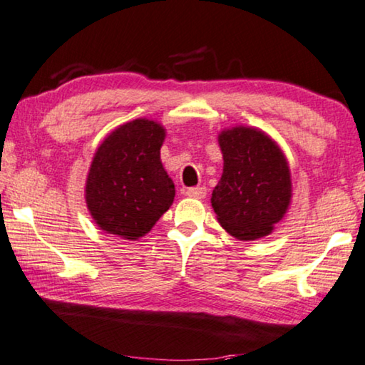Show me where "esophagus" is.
<instances>
[{
    "label": "esophagus",
    "instance_id": "obj_1",
    "mask_svg": "<svg viewBox=\"0 0 365 365\" xmlns=\"http://www.w3.org/2000/svg\"><path fill=\"white\" fill-rule=\"evenodd\" d=\"M185 195L190 198H205L206 197V188L205 187H192V188H187V192H185Z\"/></svg>",
    "mask_w": 365,
    "mask_h": 365
}]
</instances>
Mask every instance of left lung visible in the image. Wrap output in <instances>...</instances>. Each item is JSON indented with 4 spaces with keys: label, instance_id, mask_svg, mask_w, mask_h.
<instances>
[{
    "label": "left lung",
    "instance_id": "obj_1",
    "mask_svg": "<svg viewBox=\"0 0 365 365\" xmlns=\"http://www.w3.org/2000/svg\"><path fill=\"white\" fill-rule=\"evenodd\" d=\"M220 145L225 168L211 195L217 221L241 241L267 236L284 217L292 197L284 154L252 128L225 130Z\"/></svg>",
    "mask_w": 365,
    "mask_h": 365
}]
</instances>
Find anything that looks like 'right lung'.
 <instances>
[{"label":"right lung","instance_id":"1","mask_svg":"<svg viewBox=\"0 0 365 365\" xmlns=\"http://www.w3.org/2000/svg\"><path fill=\"white\" fill-rule=\"evenodd\" d=\"M165 130L135 119L108 135L98 148L86 180V205L103 231L138 239L170 208L175 185L160 162Z\"/></svg>","mask_w":365,"mask_h":365}]
</instances>
